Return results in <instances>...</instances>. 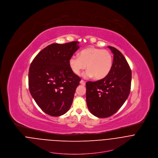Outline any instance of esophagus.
Returning <instances> with one entry per match:
<instances>
[{"instance_id":"obj_1","label":"esophagus","mask_w":158,"mask_h":158,"mask_svg":"<svg viewBox=\"0 0 158 158\" xmlns=\"http://www.w3.org/2000/svg\"><path fill=\"white\" fill-rule=\"evenodd\" d=\"M80 84L81 85H83V86H85V81H83V80H81V81H80Z\"/></svg>"}]
</instances>
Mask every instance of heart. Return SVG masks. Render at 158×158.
Returning a JSON list of instances; mask_svg holds the SVG:
<instances>
[{"instance_id": "b5f03b06", "label": "heart", "mask_w": 158, "mask_h": 158, "mask_svg": "<svg viewBox=\"0 0 158 158\" xmlns=\"http://www.w3.org/2000/svg\"><path fill=\"white\" fill-rule=\"evenodd\" d=\"M112 53L107 50L90 47L78 53V56H72L69 60V65L72 72L79 75L82 70L88 69L83 75L85 77H94L96 80L105 78L113 67Z\"/></svg>"}]
</instances>
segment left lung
Returning a JSON list of instances; mask_svg holds the SVG:
<instances>
[{
    "instance_id": "1",
    "label": "left lung",
    "mask_w": 158,
    "mask_h": 158,
    "mask_svg": "<svg viewBox=\"0 0 158 158\" xmlns=\"http://www.w3.org/2000/svg\"><path fill=\"white\" fill-rule=\"evenodd\" d=\"M114 54L113 67L104 78L88 81L86 103L90 113L106 118L116 113L127 99L131 89V70L122 53L108 46Z\"/></svg>"
}]
</instances>
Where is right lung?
<instances>
[{"instance_id": "obj_1", "label": "right lung", "mask_w": 158, "mask_h": 158, "mask_svg": "<svg viewBox=\"0 0 158 158\" xmlns=\"http://www.w3.org/2000/svg\"><path fill=\"white\" fill-rule=\"evenodd\" d=\"M79 42L52 44L31 62L28 72L30 92L39 107L51 116L67 113L81 78L74 74L69 60L78 49Z\"/></svg>"}]
</instances>
